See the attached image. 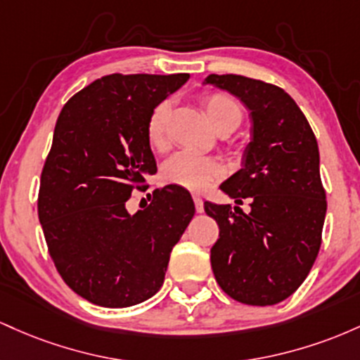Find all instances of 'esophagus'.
<instances>
[{
    "mask_svg": "<svg viewBox=\"0 0 360 360\" xmlns=\"http://www.w3.org/2000/svg\"><path fill=\"white\" fill-rule=\"evenodd\" d=\"M193 204H195V211L197 212H204V202H202L200 195H193Z\"/></svg>",
    "mask_w": 360,
    "mask_h": 360,
    "instance_id": "1",
    "label": "esophagus"
}]
</instances>
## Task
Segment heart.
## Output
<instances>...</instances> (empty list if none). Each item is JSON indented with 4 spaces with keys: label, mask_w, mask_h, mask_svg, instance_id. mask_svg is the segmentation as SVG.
Wrapping results in <instances>:
<instances>
[{
    "label": "heart",
    "mask_w": 360,
    "mask_h": 360,
    "mask_svg": "<svg viewBox=\"0 0 360 360\" xmlns=\"http://www.w3.org/2000/svg\"><path fill=\"white\" fill-rule=\"evenodd\" d=\"M202 105H204L205 115H207L214 129L231 127L234 131L243 119V110H241V105L238 103V100L224 95V93H214V95L205 96ZM169 114H172V105L167 100L160 102L149 114L146 136L151 146H163ZM221 173H223V168L216 160L188 151L175 155L163 167L165 181L193 192L204 191L211 181L219 179Z\"/></svg>",
    "instance_id": "heart-1"
}]
</instances>
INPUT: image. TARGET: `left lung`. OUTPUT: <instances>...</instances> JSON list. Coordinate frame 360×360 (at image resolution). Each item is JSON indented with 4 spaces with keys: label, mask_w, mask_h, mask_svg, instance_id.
<instances>
[{
    "label": "left lung",
    "mask_w": 360,
    "mask_h": 360,
    "mask_svg": "<svg viewBox=\"0 0 360 360\" xmlns=\"http://www.w3.org/2000/svg\"><path fill=\"white\" fill-rule=\"evenodd\" d=\"M204 84L229 91L250 112V143L241 168L221 184L238 205L205 202L219 226L211 248L214 277L233 300L270 306L288 300L308 277L326 214L320 151L289 93L238 75H209Z\"/></svg>",
    "instance_id": "obj_1"
}]
</instances>
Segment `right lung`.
<instances>
[{
  "instance_id": "obj_1",
  "label": "right lung",
  "mask_w": 360,
  "mask_h": 360,
  "mask_svg": "<svg viewBox=\"0 0 360 360\" xmlns=\"http://www.w3.org/2000/svg\"><path fill=\"white\" fill-rule=\"evenodd\" d=\"M188 78L103 76L58 117L40 176L39 221L60 277L93 304L127 308L155 296L195 214L179 185L155 191L143 211L126 207L134 185L156 173L148 117Z\"/></svg>"
}]
</instances>
